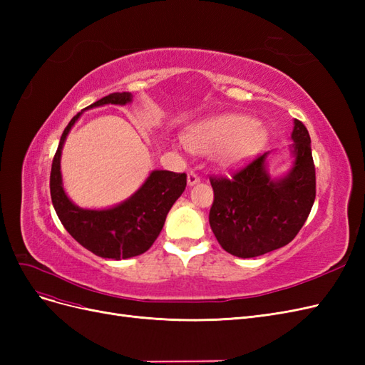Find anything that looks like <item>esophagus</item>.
I'll return each mask as SVG.
<instances>
[{"label":"esophagus","mask_w":365,"mask_h":365,"mask_svg":"<svg viewBox=\"0 0 365 365\" xmlns=\"http://www.w3.org/2000/svg\"><path fill=\"white\" fill-rule=\"evenodd\" d=\"M201 181V178H200V175H197L196 172H189V175H187V182H189V185H195V184H197Z\"/></svg>","instance_id":"esophagus-1"}]
</instances>
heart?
Listing matches in <instances>:
<instances>
[{"instance_id": "obj_1", "label": "heart", "mask_w": 365, "mask_h": 365, "mask_svg": "<svg viewBox=\"0 0 365 365\" xmlns=\"http://www.w3.org/2000/svg\"><path fill=\"white\" fill-rule=\"evenodd\" d=\"M264 141L260 125L242 114H224L208 118L187 134V146L200 153L220 149V160L236 164L256 153Z\"/></svg>"}]
</instances>
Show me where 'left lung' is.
Segmentation results:
<instances>
[{
  "label": "left lung",
  "mask_w": 365,
  "mask_h": 365,
  "mask_svg": "<svg viewBox=\"0 0 365 365\" xmlns=\"http://www.w3.org/2000/svg\"><path fill=\"white\" fill-rule=\"evenodd\" d=\"M294 125L295 163L283 180L272 181L264 170L268 153L228 176H210L215 193L210 227L233 256L257 257L288 245L311 213L317 193L311 137L300 120Z\"/></svg>",
  "instance_id": "left-lung-1"
}]
</instances>
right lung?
Instances as JSON below:
<instances>
[{
    "label": "right lung",
    "mask_w": 365,
    "mask_h": 365,
    "mask_svg": "<svg viewBox=\"0 0 365 365\" xmlns=\"http://www.w3.org/2000/svg\"><path fill=\"white\" fill-rule=\"evenodd\" d=\"M130 93H113L93 105H125ZM81 117L74 115L63 129L59 146L54 153L50 173V195L54 210L65 230L79 244L105 259H129L146 252L157 240L169 210L182 195L187 185L185 173L169 170L152 172L141 189L128 201L108 210H83L74 205L62 189L61 152L71 126Z\"/></svg>",
    "instance_id": "1"
}]
</instances>
